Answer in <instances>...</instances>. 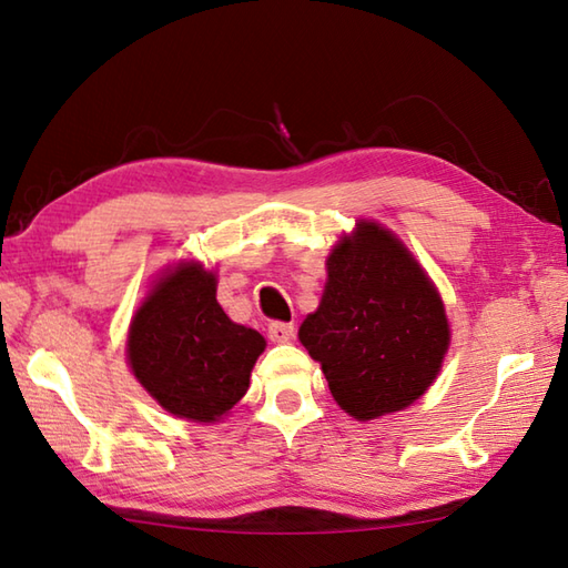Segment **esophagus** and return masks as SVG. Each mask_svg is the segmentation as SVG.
<instances>
[{
	"instance_id": "1",
	"label": "esophagus",
	"mask_w": 568,
	"mask_h": 568,
	"mask_svg": "<svg viewBox=\"0 0 568 568\" xmlns=\"http://www.w3.org/2000/svg\"><path fill=\"white\" fill-rule=\"evenodd\" d=\"M267 333H270V338L274 343H286V341H292L294 326H292V323H284V321H272L267 326Z\"/></svg>"
}]
</instances>
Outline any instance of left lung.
Instances as JSON below:
<instances>
[{
	"instance_id": "left-lung-1",
	"label": "left lung",
	"mask_w": 568,
	"mask_h": 568,
	"mask_svg": "<svg viewBox=\"0 0 568 568\" xmlns=\"http://www.w3.org/2000/svg\"><path fill=\"white\" fill-rule=\"evenodd\" d=\"M298 341L321 363L335 402L361 422L419 399L442 369L448 321L407 247L361 223L328 257V282Z\"/></svg>"
}]
</instances>
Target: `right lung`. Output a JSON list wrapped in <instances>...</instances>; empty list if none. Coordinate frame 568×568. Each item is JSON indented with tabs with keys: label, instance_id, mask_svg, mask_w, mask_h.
<instances>
[{
	"label": "right lung",
	"instance_id": "add662e5",
	"mask_svg": "<svg viewBox=\"0 0 568 568\" xmlns=\"http://www.w3.org/2000/svg\"><path fill=\"white\" fill-rule=\"evenodd\" d=\"M264 338L227 318L215 276L186 262L139 306L126 338L134 377L166 412L217 422L245 397Z\"/></svg>",
	"mask_w": 568,
	"mask_h": 568
}]
</instances>
